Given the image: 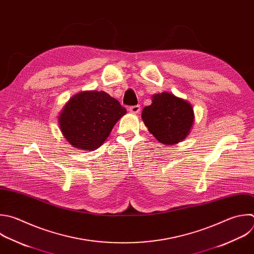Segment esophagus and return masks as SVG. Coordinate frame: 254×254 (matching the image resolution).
Here are the masks:
<instances>
[{"mask_svg": "<svg viewBox=\"0 0 254 254\" xmlns=\"http://www.w3.org/2000/svg\"><path fill=\"white\" fill-rule=\"evenodd\" d=\"M129 112L130 113H132V114H139V112H140V106H138V105H136V106H131V107H129Z\"/></svg>", "mask_w": 254, "mask_h": 254, "instance_id": "esophagus-1", "label": "esophagus"}]
</instances>
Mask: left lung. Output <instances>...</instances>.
<instances>
[{
	"label": "left lung",
	"instance_id": "left-lung-1",
	"mask_svg": "<svg viewBox=\"0 0 254 254\" xmlns=\"http://www.w3.org/2000/svg\"><path fill=\"white\" fill-rule=\"evenodd\" d=\"M141 118L148 131L168 145L185 139L194 120L191 106L170 93L152 96V103L143 109Z\"/></svg>",
	"mask_w": 254,
	"mask_h": 254
}]
</instances>
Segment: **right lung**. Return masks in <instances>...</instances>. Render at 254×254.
<instances>
[{"label": "right lung", "instance_id": "right-lung-1", "mask_svg": "<svg viewBox=\"0 0 254 254\" xmlns=\"http://www.w3.org/2000/svg\"><path fill=\"white\" fill-rule=\"evenodd\" d=\"M126 113L120 102L105 92H83L64 106L59 118L60 128L74 147L93 150L104 143Z\"/></svg>", "mask_w": 254, "mask_h": 254}]
</instances>
